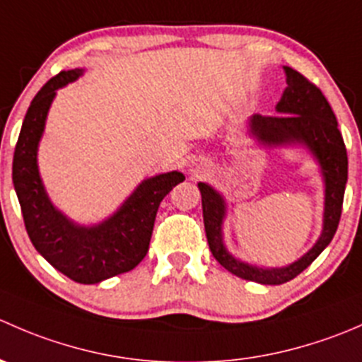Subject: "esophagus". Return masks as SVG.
I'll return each instance as SVG.
<instances>
[{"label":"esophagus","mask_w":362,"mask_h":362,"mask_svg":"<svg viewBox=\"0 0 362 362\" xmlns=\"http://www.w3.org/2000/svg\"><path fill=\"white\" fill-rule=\"evenodd\" d=\"M210 166H208V160L204 158H192L189 160V173L192 177H202V175L208 173Z\"/></svg>","instance_id":"34e87169"}]
</instances>
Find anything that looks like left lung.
Listing matches in <instances>:
<instances>
[{"instance_id": "8db88e82", "label": "left lung", "mask_w": 362, "mask_h": 362, "mask_svg": "<svg viewBox=\"0 0 362 362\" xmlns=\"http://www.w3.org/2000/svg\"><path fill=\"white\" fill-rule=\"evenodd\" d=\"M284 71L287 87L275 107L279 115L264 117L254 113L247 122V134L262 147L276 148L299 145L317 160L324 180V215L322 231L315 245L298 261L282 268H262L235 257L226 249L222 233L228 214L224 196L204 182L198 184L202 192L204 231L214 257L233 275L262 286H280L289 282L303 269L308 268L319 257L320 252L329 245L338 229L349 175L346 148L331 105L319 87L308 82L301 73L289 66H284Z\"/></svg>"}]
</instances>
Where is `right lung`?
<instances>
[{
  "label": "right lung",
  "instance_id": "obj_1",
  "mask_svg": "<svg viewBox=\"0 0 362 362\" xmlns=\"http://www.w3.org/2000/svg\"><path fill=\"white\" fill-rule=\"evenodd\" d=\"M82 75V68L61 71L31 101L16 145L12 180L35 249L68 279L100 284L140 264L148 252L160 202L185 177L180 171H168L145 178L117 211L98 224H78L54 206L40 177V140L57 89Z\"/></svg>",
  "mask_w": 362,
  "mask_h": 362
}]
</instances>
